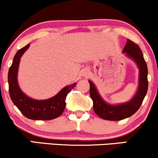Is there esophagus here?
I'll return each mask as SVG.
<instances>
[{
    "label": "esophagus",
    "mask_w": 158,
    "mask_h": 158,
    "mask_svg": "<svg viewBox=\"0 0 158 158\" xmlns=\"http://www.w3.org/2000/svg\"><path fill=\"white\" fill-rule=\"evenodd\" d=\"M81 75L82 76V77H88V76L89 75V72L87 69L82 70L81 72Z\"/></svg>",
    "instance_id": "obj_1"
}]
</instances>
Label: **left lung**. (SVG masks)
I'll use <instances>...</instances> for the list:
<instances>
[{
  "label": "left lung",
  "instance_id": "8db88e82",
  "mask_svg": "<svg viewBox=\"0 0 158 158\" xmlns=\"http://www.w3.org/2000/svg\"><path fill=\"white\" fill-rule=\"evenodd\" d=\"M129 59L132 60L139 69L138 88L134 97L128 102L118 104H110L102 98L93 81L89 83V95L93 102V110L100 118L110 121H119L131 116L140 107L148 91V68L140 48L132 41L127 40L122 50Z\"/></svg>",
  "mask_w": 158,
  "mask_h": 158
}]
</instances>
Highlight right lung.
I'll list each match as a JSON object with an SVG mask.
<instances>
[{
  "label": "right lung",
  "instance_id": "add662e5",
  "mask_svg": "<svg viewBox=\"0 0 158 158\" xmlns=\"http://www.w3.org/2000/svg\"><path fill=\"white\" fill-rule=\"evenodd\" d=\"M30 44L17 51L8 72L9 93L10 98L21 113L27 118L33 120H51L59 117L65 108V98L76 83L68 85L53 96L45 100H36L27 96L19 87L18 83L20 60L24 53L29 48Z\"/></svg>",
  "mask_w": 158,
  "mask_h": 158
}]
</instances>
